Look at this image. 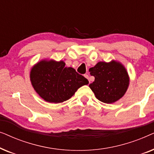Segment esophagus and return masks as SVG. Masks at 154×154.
<instances>
[{"label":"esophagus","instance_id":"1","mask_svg":"<svg viewBox=\"0 0 154 154\" xmlns=\"http://www.w3.org/2000/svg\"><path fill=\"white\" fill-rule=\"evenodd\" d=\"M84 76H85L87 79H88V81H89V82L90 83V79H89V75H88V74H85V75H84Z\"/></svg>","mask_w":154,"mask_h":154}]
</instances>
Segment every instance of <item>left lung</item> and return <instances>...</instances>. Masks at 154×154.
Returning <instances> with one entry per match:
<instances>
[{"mask_svg":"<svg viewBox=\"0 0 154 154\" xmlns=\"http://www.w3.org/2000/svg\"><path fill=\"white\" fill-rule=\"evenodd\" d=\"M94 81L89 87L96 98L106 104H112L123 97L130 83V78L125 67L121 62H99L89 69Z\"/></svg>","mask_w":154,"mask_h":154,"instance_id":"left-lung-1","label":"left lung"}]
</instances>
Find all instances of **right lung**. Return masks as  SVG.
Returning a JSON list of instances; mask_svg holds the SVG:
<instances>
[{
    "label": "right lung",
    "mask_w": 154,
    "mask_h": 154,
    "mask_svg": "<svg viewBox=\"0 0 154 154\" xmlns=\"http://www.w3.org/2000/svg\"><path fill=\"white\" fill-rule=\"evenodd\" d=\"M30 81L41 97L50 103H61L70 99L77 90L89 83L88 79L64 61L43 60L31 69Z\"/></svg>",
    "instance_id": "right-lung-1"
}]
</instances>
